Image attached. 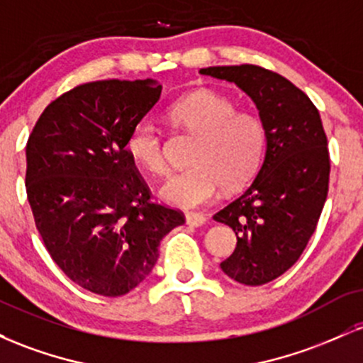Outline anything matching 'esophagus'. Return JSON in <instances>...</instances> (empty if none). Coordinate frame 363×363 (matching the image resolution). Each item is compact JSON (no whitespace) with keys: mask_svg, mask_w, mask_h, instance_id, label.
<instances>
[{"mask_svg":"<svg viewBox=\"0 0 363 363\" xmlns=\"http://www.w3.org/2000/svg\"><path fill=\"white\" fill-rule=\"evenodd\" d=\"M186 223L189 225V227H203V225L206 223V218L199 213H187Z\"/></svg>","mask_w":363,"mask_h":363,"instance_id":"esophagus-1","label":"esophagus"}]
</instances>
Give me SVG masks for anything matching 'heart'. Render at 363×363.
<instances>
[{"label": "heart", "mask_w": 363, "mask_h": 363, "mask_svg": "<svg viewBox=\"0 0 363 363\" xmlns=\"http://www.w3.org/2000/svg\"><path fill=\"white\" fill-rule=\"evenodd\" d=\"M170 116L179 126L198 136L193 169L176 174L162 186L170 205L193 210L218 196L222 186L235 191L259 172L268 143L266 124L249 111H235L230 99L210 90H198L174 104ZM129 157L153 176L169 172L164 140L152 119H141L126 141Z\"/></svg>", "instance_id": "heart-1"}]
</instances>
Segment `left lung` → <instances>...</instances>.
<instances>
[{
    "mask_svg": "<svg viewBox=\"0 0 363 363\" xmlns=\"http://www.w3.org/2000/svg\"><path fill=\"white\" fill-rule=\"evenodd\" d=\"M201 74L235 83L268 131L264 162L252 184L213 218L237 247L220 268L232 280L264 285L297 262L318 227L329 186L328 138L311 99L281 74L256 65L210 66Z\"/></svg>",
    "mask_w": 363,
    "mask_h": 363,
    "instance_id": "left-lung-1",
    "label": "left lung"
}]
</instances>
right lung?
Listing matches in <instances>:
<instances>
[{
    "label": "right lung",
    "instance_id": "1",
    "mask_svg": "<svg viewBox=\"0 0 363 363\" xmlns=\"http://www.w3.org/2000/svg\"><path fill=\"white\" fill-rule=\"evenodd\" d=\"M155 80L83 83L45 107L27 141L25 187L52 261L82 289L119 297L186 222L150 199L126 141L160 99Z\"/></svg>",
    "mask_w": 363,
    "mask_h": 363
}]
</instances>
